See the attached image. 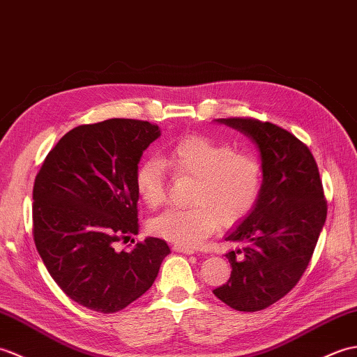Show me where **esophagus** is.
Listing matches in <instances>:
<instances>
[{
	"mask_svg": "<svg viewBox=\"0 0 357 357\" xmlns=\"http://www.w3.org/2000/svg\"><path fill=\"white\" fill-rule=\"evenodd\" d=\"M176 252H180V253H186V255H192L194 253V249H188V248H181V245H174L172 248Z\"/></svg>",
	"mask_w": 357,
	"mask_h": 357,
	"instance_id": "obj_1",
	"label": "esophagus"
}]
</instances>
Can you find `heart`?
I'll return each mask as SVG.
<instances>
[{"instance_id":"obj_1","label":"heart","mask_w":357,"mask_h":357,"mask_svg":"<svg viewBox=\"0 0 357 357\" xmlns=\"http://www.w3.org/2000/svg\"><path fill=\"white\" fill-rule=\"evenodd\" d=\"M163 168L176 177L194 178L191 208L166 211L149 227L165 241L188 249L200 245L220 225H238L255 208L263 189V165L257 155L204 136H186L158 155V162L148 160L137 168L134 183L149 208L166 199Z\"/></svg>"}]
</instances>
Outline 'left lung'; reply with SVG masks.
<instances>
[{
	"label": "left lung",
	"mask_w": 357,
	"mask_h": 357,
	"mask_svg": "<svg viewBox=\"0 0 357 357\" xmlns=\"http://www.w3.org/2000/svg\"><path fill=\"white\" fill-rule=\"evenodd\" d=\"M258 146L263 189L255 208L226 236L241 249L226 253L231 278L213 290L238 312H258L296 286L310 263L327 202L314 157L291 132L250 117L217 119Z\"/></svg>",
	"instance_id": "1"
}]
</instances>
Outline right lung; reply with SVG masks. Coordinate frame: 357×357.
<instances>
[{
    "label": "right lung",
    "mask_w": 357,
    "mask_h": 357,
    "mask_svg": "<svg viewBox=\"0 0 357 357\" xmlns=\"http://www.w3.org/2000/svg\"><path fill=\"white\" fill-rule=\"evenodd\" d=\"M160 136L134 119L79 125L39 169L33 185V240L47 271L66 295L99 313L130 305L153 286L165 240L148 236L128 252L114 244L139 234L134 176Z\"/></svg>",
    "instance_id": "1"
}]
</instances>
